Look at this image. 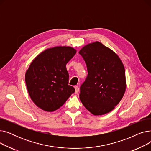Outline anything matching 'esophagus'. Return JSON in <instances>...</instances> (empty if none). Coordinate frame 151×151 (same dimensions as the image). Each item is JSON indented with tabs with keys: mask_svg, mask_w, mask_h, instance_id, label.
I'll return each instance as SVG.
<instances>
[{
	"mask_svg": "<svg viewBox=\"0 0 151 151\" xmlns=\"http://www.w3.org/2000/svg\"><path fill=\"white\" fill-rule=\"evenodd\" d=\"M75 93H78V92H79V90H80V89H79L78 87V86H75Z\"/></svg>",
	"mask_w": 151,
	"mask_h": 151,
	"instance_id": "obj_1",
	"label": "esophagus"
}]
</instances>
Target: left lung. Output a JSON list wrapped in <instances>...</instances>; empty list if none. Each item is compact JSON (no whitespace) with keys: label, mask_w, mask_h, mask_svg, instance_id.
<instances>
[{"label":"left lung","mask_w":151,"mask_h":151,"mask_svg":"<svg viewBox=\"0 0 151 151\" xmlns=\"http://www.w3.org/2000/svg\"><path fill=\"white\" fill-rule=\"evenodd\" d=\"M79 53L88 71L80 88L81 101L95 116L109 113L120 102L126 89L122 60L112 50L99 42L85 45Z\"/></svg>","instance_id":"left-lung-1"}]
</instances>
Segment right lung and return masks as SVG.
<instances>
[{"label": "right lung", "instance_id": "right-lung-1", "mask_svg": "<svg viewBox=\"0 0 151 151\" xmlns=\"http://www.w3.org/2000/svg\"><path fill=\"white\" fill-rule=\"evenodd\" d=\"M76 53L72 47L55 46L39 54L31 62L25 81L31 100L38 108L52 112L75 92L68 85L66 64Z\"/></svg>", "mask_w": 151, "mask_h": 151}]
</instances>
